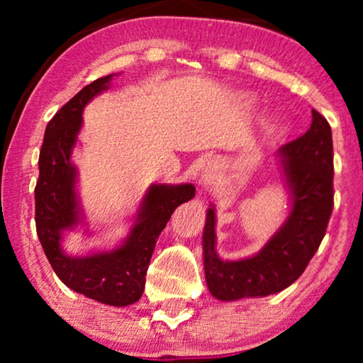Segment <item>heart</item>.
I'll return each instance as SVG.
<instances>
[{
  "label": "heart",
  "mask_w": 363,
  "mask_h": 363,
  "mask_svg": "<svg viewBox=\"0 0 363 363\" xmlns=\"http://www.w3.org/2000/svg\"><path fill=\"white\" fill-rule=\"evenodd\" d=\"M246 97H247V99H250V96H246Z\"/></svg>",
  "instance_id": "heart-1"
}]
</instances>
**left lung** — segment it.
<instances>
[{
	"label": "left lung",
	"instance_id": "obj_1",
	"mask_svg": "<svg viewBox=\"0 0 363 363\" xmlns=\"http://www.w3.org/2000/svg\"><path fill=\"white\" fill-rule=\"evenodd\" d=\"M291 211L257 255L225 261L216 255L215 206L203 230V262L211 296L220 301L264 297L299 279L319 250L334 208V150L325 117L312 108L311 128L279 150Z\"/></svg>",
	"mask_w": 363,
	"mask_h": 363
}]
</instances>
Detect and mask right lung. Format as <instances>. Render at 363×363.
Here are the masks:
<instances>
[{
	"label": "right lung",
	"mask_w": 363,
	"mask_h": 363,
	"mask_svg": "<svg viewBox=\"0 0 363 363\" xmlns=\"http://www.w3.org/2000/svg\"><path fill=\"white\" fill-rule=\"evenodd\" d=\"M112 77L111 74L89 84L49 121L39 153L34 198L38 238L59 279L72 291L102 304L125 307L142 297L158 236L177 206L195 196V186L191 183L150 185L122 246L87 256L64 252L62 233L84 220L76 191L77 168L71 162L82 127V111L87 102L106 91Z\"/></svg>",
	"instance_id": "right-lung-1"
}]
</instances>
